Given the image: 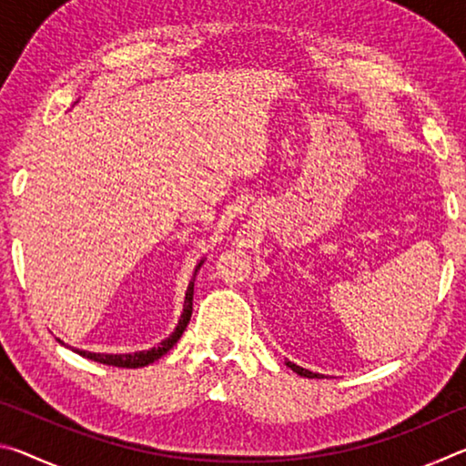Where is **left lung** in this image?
Returning <instances> with one entry per match:
<instances>
[{
	"label": "left lung",
	"mask_w": 466,
	"mask_h": 466,
	"mask_svg": "<svg viewBox=\"0 0 466 466\" xmlns=\"http://www.w3.org/2000/svg\"><path fill=\"white\" fill-rule=\"evenodd\" d=\"M288 368H291L296 374L304 376V378H319V374H314V372H310V370H304V368H299V366H296V364H291V361H288Z\"/></svg>",
	"instance_id": "left-lung-1"
}]
</instances>
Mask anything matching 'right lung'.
Masks as SVG:
<instances>
[{"label": "right lung", "instance_id": "add662e5", "mask_svg": "<svg viewBox=\"0 0 466 466\" xmlns=\"http://www.w3.org/2000/svg\"><path fill=\"white\" fill-rule=\"evenodd\" d=\"M199 267H201V263H199ZM199 267H197V269H199ZM197 269H195V273H197ZM193 286H195V279H191V283H188V288H187L185 309H183V314H180V320H178V325L175 329V333L164 339V341L157 347H152V350H146V351H136V353H115V356H113V353H90V351H80V350H76V351L84 358L98 361V364L116 366V368H141V366L152 364V361H156V360H160L164 353L172 350V345L178 341L180 335H183V330L188 325V320H191V314H193Z\"/></svg>", "mask_w": 466, "mask_h": 466}]
</instances>
